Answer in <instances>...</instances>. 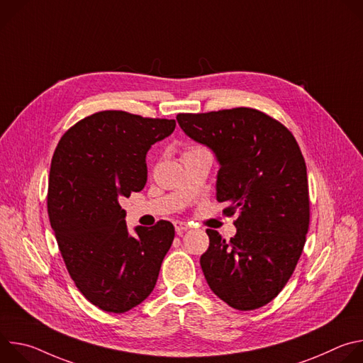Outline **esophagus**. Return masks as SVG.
<instances>
[{
	"mask_svg": "<svg viewBox=\"0 0 363 363\" xmlns=\"http://www.w3.org/2000/svg\"><path fill=\"white\" fill-rule=\"evenodd\" d=\"M174 227L178 234H182L184 231H186L189 228V224L185 221H174Z\"/></svg>",
	"mask_w": 363,
	"mask_h": 363,
	"instance_id": "obj_1",
	"label": "esophagus"
}]
</instances>
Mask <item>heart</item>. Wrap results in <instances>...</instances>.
I'll use <instances>...</instances> for the list:
<instances>
[{
	"instance_id": "obj_1",
	"label": "heart",
	"mask_w": 363,
	"mask_h": 363,
	"mask_svg": "<svg viewBox=\"0 0 363 363\" xmlns=\"http://www.w3.org/2000/svg\"><path fill=\"white\" fill-rule=\"evenodd\" d=\"M195 149H199V147H191L189 150H195Z\"/></svg>"
}]
</instances>
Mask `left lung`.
I'll return each instance as SVG.
<instances>
[{
  "label": "left lung",
  "mask_w": 363,
  "mask_h": 363,
  "mask_svg": "<svg viewBox=\"0 0 363 363\" xmlns=\"http://www.w3.org/2000/svg\"><path fill=\"white\" fill-rule=\"evenodd\" d=\"M181 129L213 149L220 171L217 201L237 234L206 230L201 269L210 289L237 310L270 303L291 277L310 221L306 162L291 132L269 115L234 108L179 113Z\"/></svg>",
  "instance_id": "1"
}]
</instances>
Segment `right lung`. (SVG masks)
Here are the masks:
<instances>
[{"label": "right lung", "mask_w": 363, "mask_h": 363, "mask_svg": "<svg viewBox=\"0 0 363 363\" xmlns=\"http://www.w3.org/2000/svg\"><path fill=\"white\" fill-rule=\"evenodd\" d=\"M175 126L174 119L97 112L62 136L51 160V228L76 287L105 312L125 313L152 293L174 241L175 228L164 220L130 235L119 199L143 189L149 147Z\"/></svg>", "instance_id": "right-lung-1"}]
</instances>
